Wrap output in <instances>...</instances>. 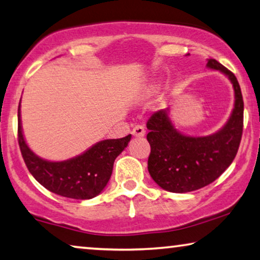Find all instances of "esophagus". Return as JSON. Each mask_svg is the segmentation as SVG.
Listing matches in <instances>:
<instances>
[{
  "instance_id": "esophagus-1",
  "label": "esophagus",
  "mask_w": 260,
  "mask_h": 260,
  "mask_svg": "<svg viewBox=\"0 0 260 260\" xmlns=\"http://www.w3.org/2000/svg\"><path fill=\"white\" fill-rule=\"evenodd\" d=\"M132 134H133L134 137H137V138H142V137H145V134H146V129H145V127H143L142 125H137V126H134L133 131H132Z\"/></svg>"
}]
</instances>
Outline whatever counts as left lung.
<instances>
[{
    "label": "left lung",
    "instance_id": "obj_1",
    "mask_svg": "<svg viewBox=\"0 0 260 260\" xmlns=\"http://www.w3.org/2000/svg\"><path fill=\"white\" fill-rule=\"evenodd\" d=\"M207 66L225 74L234 85L235 109L223 128L208 137H186L174 128L167 110L157 111L147 121L148 171L169 192L185 193L207 186L233 163L240 147L244 112L241 86L234 73L215 59H208Z\"/></svg>",
    "mask_w": 260,
    "mask_h": 260
}]
</instances>
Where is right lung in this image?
Returning a JSON list of instances; mask_svg holds the SVG:
<instances>
[{"label":"right lung","instance_id":"add662e5","mask_svg":"<svg viewBox=\"0 0 260 260\" xmlns=\"http://www.w3.org/2000/svg\"><path fill=\"white\" fill-rule=\"evenodd\" d=\"M129 140L131 134L121 139L104 140L75 158L49 162L35 155L25 143L18 106V145L24 162L37 182L61 197L86 200L100 194L112 175L114 159Z\"/></svg>","mask_w":260,"mask_h":260}]
</instances>
